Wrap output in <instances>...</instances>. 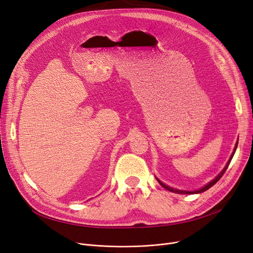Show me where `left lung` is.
I'll use <instances>...</instances> for the list:
<instances>
[{
    "instance_id": "1",
    "label": "left lung",
    "mask_w": 253,
    "mask_h": 253,
    "mask_svg": "<svg viewBox=\"0 0 253 253\" xmlns=\"http://www.w3.org/2000/svg\"><path fill=\"white\" fill-rule=\"evenodd\" d=\"M237 147H238V140H237V143H236V145H235V148H234V151H233V153H232V155H231V157H230V159H229V161H228V163H227V165L224 166V168L220 171V173L215 177V178H213L212 179L211 181H209L207 184H205L204 187H202L201 189H199V190H195V191H182V190H178V189H173V188H171V187H169V185H167V184H165L164 182H162L160 179H159L158 177H156V179L158 180V182L160 183L162 187L164 188V189H166L167 191H170V192H172V193H176V194H185V195H189V194H200V193H203V192H205V191H207L208 189H210L212 185H214L219 179H220V177L222 176V174L224 173L225 172V170H227V168H228V166H229V164H230V162H231V160H232V158H233V156H234V154H235V152H236V150H237Z\"/></svg>"
}]
</instances>
